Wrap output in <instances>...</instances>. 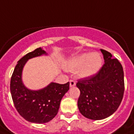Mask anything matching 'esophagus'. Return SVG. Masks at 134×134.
<instances>
[{"mask_svg": "<svg viewBox=\"0 0 134 134\" xmlns=\"http://www.w3.org/2000/svg\"><path fill=\"white\" fill-rule=\"evenodd\" d=\"M76 86V83L74 80H70L69 81V86L70 87H74Z\"/></svg>", "mask_w": 134, "mask_h": 134, "instance_id": "esophagus-1", "label": "esophagus"}]
</instances>
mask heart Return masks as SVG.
<instances>
[{
    "mask_svg": "<svg viewBox=\"0 0 134 134\" xmlns=\"http://www.w3.org/2000/svg\"><path fill=\"white\" fill-rule=\"evenodd\" d=\"M102 65V58L99 53H83L70 59L67 69L70 71L79 70L81 77H90L99 71Z\"/></svg>",
    "mask_w": 134,
    "mask_h": 134,
    "instance_id": "1",
    "label": "heart"
}]
</instances>
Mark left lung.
I'll list each match as a JSON object with an SVG mask.
<instances>
[{"mask_svg":"<svg viewBox=\"0 0 134 134\" xmlns=\"http://www.w3.org/2000/svg\"><path fill=\"white\" fill-rule=\"evenodd\" d=\"M104 64L98 73L76 83L81 94L80 113L86 118L99 120L113 114L118 108L125 91L124 71L120 63L111 53L100 49Z\"/></svg>","mask_w":134,"mask_h":134,"instance_id":"left-lung-1","label":"left lung"}]
</instances>
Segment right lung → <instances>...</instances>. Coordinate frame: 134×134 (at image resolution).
<instances>
[{"instance_id": "add662e5", "label": "right lung", "mask_w": 134, "mask_h": 134, "mask_svg": "<svg viewBox=\"0 0 134 134\" xmlns=\"http://www.w3.org/2000/svg\"><path fill=\"white\" fill-rule=\"evenodd\" d=\"M48 53L36 48L17 62L10 81V92L16 109L25 120L37 124L51 121L58 112L62 98L69 89V83L51 82L42 89L34 90L26 87L22 81L23 69L28 60Z\"/></svg>"}]
</instances>
